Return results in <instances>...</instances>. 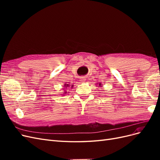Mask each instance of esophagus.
Instances as JSON below:
<instances>
[{"instance_id": "1", "label": "esophagus", "mask_w": 160, "mask_h": 160, "mask_svg": "<svg viewBox=\"0 0 160 160\" xmlns=\"http://www.w3.org/2000/svg\"><path fill=\"white\" fill-rule=\"evenodd\" d=\"M80 81H81V82H85V81H86L85 77H81V78L80 79Z\"/></svg>"}]
</instances>
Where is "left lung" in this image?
Wrapping results in <instances>:
<instances>
[{
  "label": "left lung",
  "mask_w": 160,
  "mask_h": 160,
  "mask_svg": "<svg viewBox=\"0 0 160 160\" xmlns=\"http://www.w3.org/2000/svg\"><path fill=\"white\" fill-rule=\"evenodd\" d=\"M99 87H101V86H102V85H101V83H99Z\"/></svg>",
  "instance_id": "8db88e82"
}]
</instances>
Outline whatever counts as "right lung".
Masks as SVG:
<instances>
[{
  "instance_id": "right-lung-1",
  "label": "right lung",
  "mask_w": 160,
  "mask_h": 160,
  "mask_svg": "<svg viewBox=\"0 0 160 160\" xmlns=\"http://www.w3.org/2000/svg\"><path fill=\"white\" fill-rule=\"evenodd\" d=\"M70 85H69V84L65 83V85H64V88H65V89H66V88H69ZM71 88H73V85H71ZM64 93L65 95L67 93V91L65 89H64V93Z\"/></svg>"
}]
</instances>
